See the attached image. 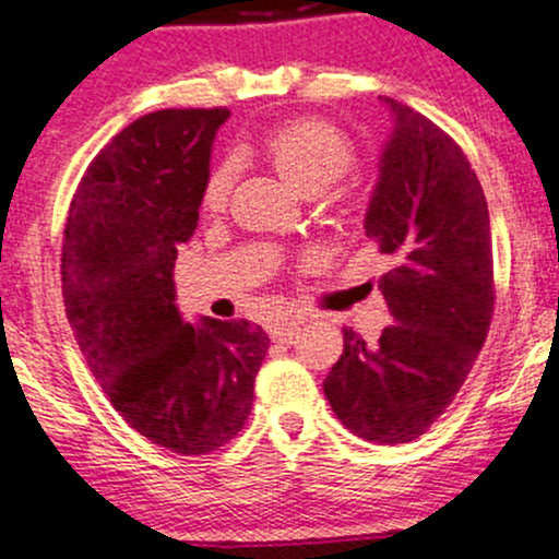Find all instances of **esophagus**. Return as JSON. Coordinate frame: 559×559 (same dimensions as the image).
<instances>
[{
    "label": "esophagus",
    "instance_id": "esophagus-1",
    "mask_svg": "<svg viewBox=\"0 0 559 559\" xmlns=\"http://www.w3.org/2000/svg\"><path fill=\"white\" fill-rule=\"evenodd\" d=\"M305 320L307 316L297 310V307H286V310H281L278 316L271 320V336L275 342H288V338L294 336V331H297Z\"/></svg>",
    "mask_w": 559,
    "mask_h": 559
}]
</instances>
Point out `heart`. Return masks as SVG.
Masks as SVG:
<instances>
[{"label": "heart", "instance_id": "b5f03b06", "mask_svg": "<svg viewBox=\"0 0 559 559\" xmlns=\"http://www.w3.org/2000/svg\"><path fill=\"white\" fill-rule=\"evenodd\" d=\"M260 155L278 173L294 194L320 197L333 183L342 181L355 165V150L336 128L320 120H294L260 141ZM234 165L221 163L210 170L202 189V207L217 213L226 207Z\"/></svg>", "mask_w": 559, "mask_h": 559}]
</instances>
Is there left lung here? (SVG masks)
<instances>
[{"label": "left lung", "mask_w": 559, "mask_h": 559, "mask_svg": "<svg viewBox=\"0 0 559 559\" xmlns=\"http://www.w3.org/2000/svg\"><path fill=\"white\" fill-rule=\"evenodd\" d=\"M391 128L365 234L396 267L378 281L394 323L368 346L344 329L323 381L336 418L365 441L418 439L452 404L493 312L491 226L484 189L457 144L426 115L381 96Z\"/></svg>", "instance_id": "obj_1"}]
</instances>
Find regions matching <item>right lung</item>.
Masks as SVG:
<instances>
[{"instance_id":"add662e5","label":"right lung","mask_w":559,"mask_h":559,"mask_svg":"<svg viewBox=\"0 0 559 559\" xmlns=\"http://www.w3.org/2000/svg\"><path fill=\"white\" fill-rule=\"evenodd\" d=\"M228 110H159L107 144L70 204L62 297L112 407L178 454L228 444L252 413L271 338L247 320H183L178 243L189 241Z\"/></svg>"}]
</instances>
